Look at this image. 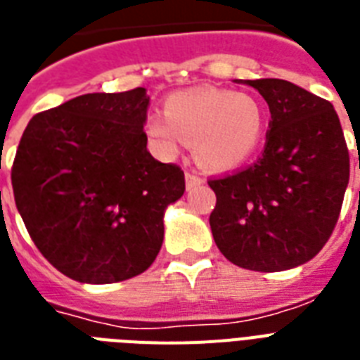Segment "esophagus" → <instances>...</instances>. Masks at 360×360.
Listing matches in <instances>:
<instances>
[{
	"mask_svg": "<svg viewBox=\"0 0 360 360\" xmlns=\"http://www.w3.org/2000/svg\"><path fill=\"white\" fill-rule=\"evenodd\" d=\"M200 184H202V178L198 176L197 172H186V188L193 189L197 186H200Z\"/></svg>",
	"mask_w": 360,
	"mask_h": 360,
	"instance_id": "obj_1",
	"label": "esophagus"
}]
</instances>
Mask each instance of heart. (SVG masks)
<instances>
[{
  "instance_id": "obj_1",
  "label": "heart",
  "mask_w": 360,
  "mask_h": 360,
  "mask_svg": "<svg viewBox=\"0 0 360 360\" xmlns=\"http://www.w3.org/2000/svg\"><path fill=\"white\" fill-rule=\"evenodd\" d=\"M266 108L247 93L226 89H189L171 94L163 117L146 120V137L163 158L191 145L195 162L206 171H234L251 160L266 134Z\"/></svg>"
}]
</instances>
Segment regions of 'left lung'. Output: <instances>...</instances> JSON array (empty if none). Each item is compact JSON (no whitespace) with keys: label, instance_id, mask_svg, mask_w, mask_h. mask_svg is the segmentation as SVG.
I'll use <instances>...</instances> for the list:
<instances>
[{"label":"left lung","instance_id":"8db88e82","mask_svg":"<svg viewBox=\"0 0 360 360\" xmlns=\"http://www.w3.org/2000/svg\"><path fill=\"white\" fill-rule=\"evenodd\" d=\"M269 105L266 146L257 163L208 180L215 245L251 271H284L314 258L340 215L349 152L333 103L294 83L243 79Z\"/></svg>","mask_w":360,"mask_h":360}]
</instances>
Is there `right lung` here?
I'll return each instance as SVG.
<instances>
[{
  "mask_svg": "<svg viewBox=\"0 0 360 360\" xmlns=\"http://www.w3.org/2000/svg\"><path fill=\"white\" fill-rule=\"evenodd\" d=\"M146 89L93 93L34 115L13 163L16 208L42 257L77 283L139 275L163 243L184 171L146 150Z\"/></svg>",
  "mask_w": 360,
  "mask_h": 360,
  "instance_id": "add662e5",
  "label": "right lung"
}]
</instances>
